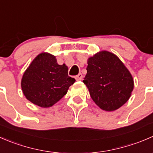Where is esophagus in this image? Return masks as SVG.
I'll list each match as a JSON object with an SVG mask.
<instances>
[{
    "mask_svg": "<svg viewBox=\"0 0 153 153\" xmlns=\"http://www.w3.org/2000/svg\"><path fill=\"white\" fill-rule=\"evenodd\" d=\"M82 78H83V75L81 73H79L78 75L75 76V79H76V81H81V80H82Z\"/></svg>",
    "mask_w": 153,
    "mask_h": 153,
    "instance_id": "1",
    "label": "esophagus"
}]
</instances>
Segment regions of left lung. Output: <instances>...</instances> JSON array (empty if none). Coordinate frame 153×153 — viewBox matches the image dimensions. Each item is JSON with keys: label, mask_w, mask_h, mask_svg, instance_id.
<instances>
[{"label": "left lung", "mask_w": 153, "mask_h": 153, "mask_svg": "<svg viewBox=\"0 0 153 153\" xmlns=\"http://www.w3.org/2000/svg\"><path fill=\"white\" fill-rule=\"evenodd\" d=\"M83 82L96 105L105 111H115L129 99L134 88L132 75L112 52L103 50L87 60Z\"/></svg>", "instance_id": "8db88e82"}]
</instances>
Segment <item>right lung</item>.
<instances>
[{
	"label": "right lung",
	"instance_id": "right-lung-1",
	"mask_svg": "<svg viewBox=\"0 0 153 153\" xmlns=\"http://www.w3.org/2000/svg\"><path fill=\"white\" fill-rule=\"evenodd\" d=\"M75 82V78L68 75L65 64L59 65L55 56L42 52L34 58L24 72L21 89L30 102L47 108L59 101Z\"/></svg>",
	"mask_w": 153,
	"mask_h": 153
}]
</instances>
